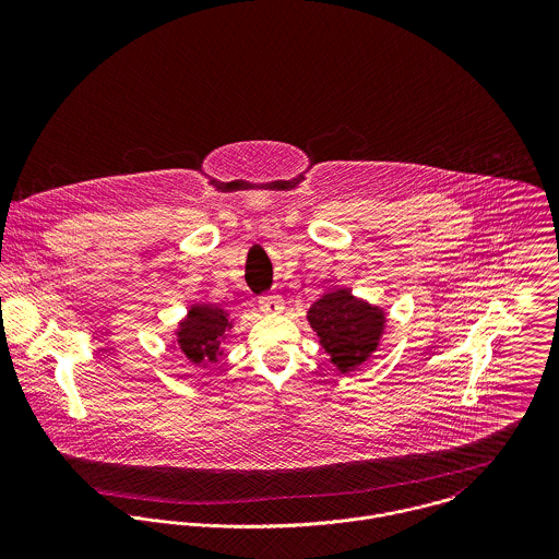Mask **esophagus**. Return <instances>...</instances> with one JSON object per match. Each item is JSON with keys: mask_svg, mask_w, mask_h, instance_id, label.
<instances>
[{"mask_svg": "<svg viewBox=\"0 0 559 559\" xmlns=\"http://www.w3.org/2000/svg\"><path fill=\"white\" fill-rule=\"evenodd\" d=\"M258 304L264 314H282V310H284V299L280 295H264V297H260Z\"/></svg>", "mask_w": 559, "mask_h": 559, "instance_id": "1", "label": "esophagus"}]
</instances>
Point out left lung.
<instances>
[{
	"label": "left lung",
	"mask_w": 559,
	"mask_h": 559,
	"mask_svg": "<svg viewBox=\"0 0 559 559\" xmlns=\"http://www.w3.org/2000/svg\"><path fill=\"white\" fill-rule=\"evenodd\" d=\"M310 326L331 364L344 374L361 366L379 346L385 312L340 288L322 295L308 312Z\"/></svg>",
	"instance_id": "obj_1"
}]
</instances>
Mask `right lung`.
Wrapping results in <instances>:
<instances>
[{"label": "right lung", "instance_id": "obj_1", "mask_svg": "<svg viewBox=\"0 0 559 559\" xmlns=\"http://www.w3.org/2000/svg\"><path fill=\"white\" fill-rule=\"evenodd\" d=\"M230 329L233 320L219 306H191L187 319L178 324L176 344L191 364H215L222 355V342Z\"/></svg>", "mask_w": 559, "mask_h": 559}]
</instances>
